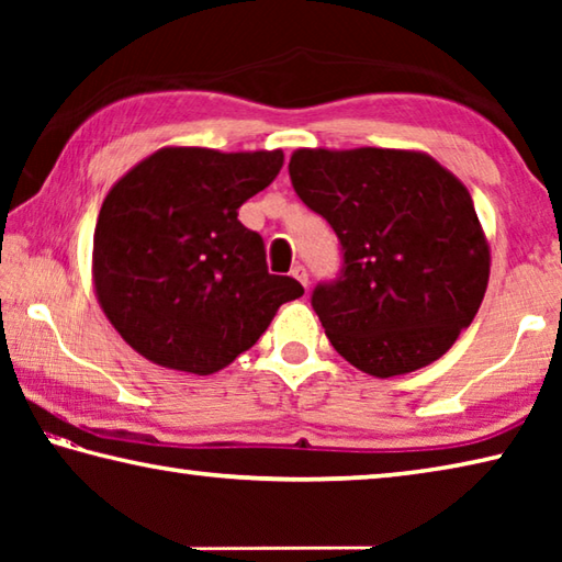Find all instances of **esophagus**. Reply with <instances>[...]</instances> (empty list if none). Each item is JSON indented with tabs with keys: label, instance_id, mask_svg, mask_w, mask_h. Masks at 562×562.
Segmentation results:
<instances>
[{
	"label": "esophagus",
	"instance_id": "obj_1",
	"mask_svg": "<svg viewBox=\"0 0 562 562\" xmlns=\"http://www.w3.org/2000/svg\"><path fill=\"white\" fill-rule=\"evenodd\" d=\"M292 278L297 280L304 290H307V284H310V274H307V268H304V265H294V268H292Z\"/></svg>",
	"mask_w": 562,
	"mask_h": 562
}]
</instances>
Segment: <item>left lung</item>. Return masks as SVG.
Segmentation results:
<instances>
[{
  "label": "left lung",
  "instance_id": "8db88e82",
  "mask_svg": "<svg viewBox=\"0 0 562 562\" xmlns=\"http://www.w3.org/2000/svg\"><path fill=\"white\" fill-rule=\"evenodd\" d=\"M290 178L345 250L339 278L312 292L331 347L379 379L443 357L491 274L469 188L422 150L369 146L297 148Z\"/></svg>",
  "mask_w": 562,
  "mask_h": 562
}]
</instances>
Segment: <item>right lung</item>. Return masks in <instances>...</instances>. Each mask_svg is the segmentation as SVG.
<instances>
[{
  "mask_svg": "<svg viewBox=\"0 0 562 562\" xmlns=\"http://www.w3.org/2000/svg\"><path fill=\"white\" fill-rule=\"evenodd\" d=\"M282 150L166 146L121 176L93 231V292L131 349L158 367L215 374L250 349L280 304L304 294L270 274L237 207L268 188Z\"/></svg>",
  "mask_w": 562,
  "mask_h": 562,
  "instance_id": "1",
  "label": "right lung"
}]
</instances>
